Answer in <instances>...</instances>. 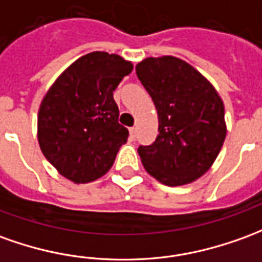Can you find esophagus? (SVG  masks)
<instances>
[{
  "label": "esophagus",
  "instance_id": "1",
  "mask_svg": "<svg viewBox=\"0 0 262 262\" xmlns=\"http://www.w3.org/2000/svg\"><path fill=\"white\" fill-rule=\"evenodd\" d=\"M129 133H130L132 140H135V139H136V127H130V129H129Z\"/></svg>",
  "mask_w": 262,
  "mask_h": 262
}]
</instances>
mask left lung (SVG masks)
I'll list each match as a JSON object with an SVG mask.
<instances>
[{
    "label": "left lung",
    "mask_w": 262,
    "mask_h": 262,
    "mask_svg": "<svg viewBox=\"0 0 262 262\" xmlns=\"http://www.w3.org/2000/svg\"><path fill=\"white\" fill-rule=\"evenodd\" d=\"M136 74L155 102L160 130L151 146L137 149L143 167L170 187L195 182L226 139L223 99L204 75L176 56L144 58Z\"/></svg>",
    "instance_id": "obj_1"
}]
</instances>
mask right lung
Segmentation results:
<instances>
[{
    "instance_id": "obj_1",
    "label": "right lung",
    "mask_w": 262,
    "mask_h": 262,
    "mask_svg": "<svg viewBox=\"0 0 262 262\" xmlns=\"http://www.w3.org/2000/svg\"><path fill=\"white\" fill-rule=\"evenodd\" d=\"M132 69L120 55L91 52L71 63L42 98L38 143L68 180L83 184L106 174L127 142L113 91Z\"/></svg>"
}]
</instances>
